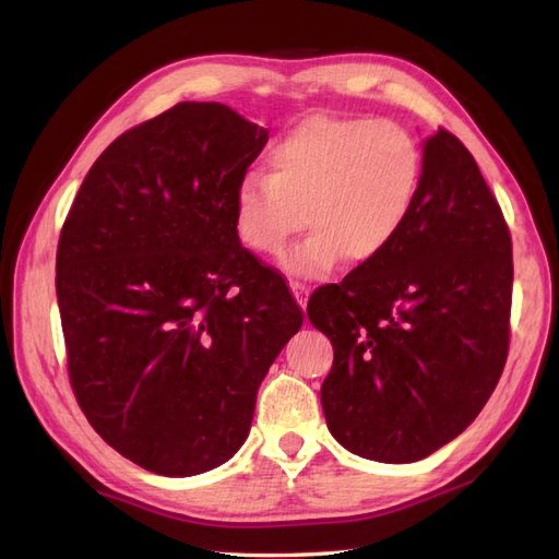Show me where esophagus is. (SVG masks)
I'll list each match as a JSON object with an SVG mask.
<instances>
[{
	"mask_svg": "<svg viewBox=\"0 0 559 559\" xmlns=\"http://www.w3.org/2000/svg\"><path fill=\"white\" fill-rule=\"evenodd\" d=\"M289 287H292V292H294V296H296V301H299L301 309H306V301H309V284H304V282H299V280H292Z\"/></svg>",
	"mask_w": 559,
	"mask_h": 559,
	"instance_id": "obj_1",
	"label": "esophagus"
}]
</instances>
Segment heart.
Listing matches in <instances>:
<instances>
[{
	"mask_svg": "<svg viewBox=\"0 0 559 559\" xmlns=\"http://www.w3.org/2000/svg\"><path fill=\"white\" fill-rule=\"evenodd\" d=\"M270 174H250L234 192V226L260 255L311 234L282 253L292 275L318 277L340 260L364 265L401 236L423 183V150L403 124L311 116L270 146Z\"/></svg>",
	"mask_w": 559,
	"mask_h": 559,
	"instance_id": "obj_1",
	"label": "heart"
}]
</instances>
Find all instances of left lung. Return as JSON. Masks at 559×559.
<instances>
[{
    "label": "left lung",
    "mask_w": 559,
    "mask_h": 559,
    "mask_svg": "<svg viewBox=\"0 0 559 559\" xmlns=\"http://www.w3.org/2000/svg\"><path fill=\"white\" fill-rule=\"evenodd\" d=\"M423 183L381 258L309 299L333 343L321 385L328 429L352 453L413 463L468 427L509 355L511 234L459 136L425 142Z\"/></svg>",
    "instance_id": "8db88e82"
}]
</instances>
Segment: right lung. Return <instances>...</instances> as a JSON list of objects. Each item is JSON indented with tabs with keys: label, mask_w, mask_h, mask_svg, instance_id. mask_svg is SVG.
<instances>
[{
	"label": "right lung",
	"mask_w": 559,
	"mask_h": 559,
	"mask_svg": "<svg viewBox=\"0 0 559 559\" xmlns=\"http://www.w3.org/2000/svg\"><path fill=\"white\" fill-rule=\"evenodd\" d=\"M267 130L183 100L122 132L84 178L57 243L67 371L108 447L168 477L241 449L270 364L304 311L241 246L234 192Z\"/></svg>",
	"instance_id": "right-lung-1"
}]
</instances>
